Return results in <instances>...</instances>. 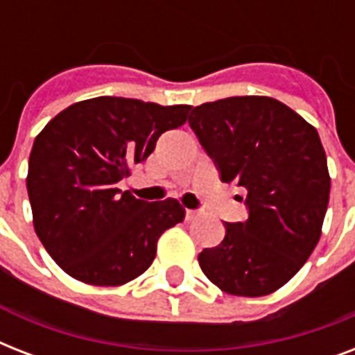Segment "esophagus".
Returning a JSON list of instances; mask_svg holds the SVG:
<instances>
[{
  "label": "esophagus",
  "instance_id": "34e87169",
  "mask_svg": "<svg viewBox=\"0 0 355 355\" xmlns=\"http://www.w3.org/2000/svg\"><path fill=\"white\" fill-rule=\"evenodd\" d=\"M186 217H188V221H193L197 217H200L199 210H186Z\"/></svg>",
  "mask_w": 355,
  "mask_h": 355
}]
</instances>
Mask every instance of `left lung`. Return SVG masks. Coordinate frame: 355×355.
<instances>
[{"label":"left lung","instance_id":"obj_1","mask_svg":"<svg viewBox=\"0 0 355 355\" xmlns=\"http://www.w3.org/2000/svg\"><path fill=\"white\" fill-rule=\"evenodd\" d=\"M189 110L223 182L247 189L248 219L225 223V239L199 254L200 269L228 295H269L319 243L330 200L319 132L272 97H227Z\"/></svg>","mask_w":355,"mask_h":355}]
</instances>
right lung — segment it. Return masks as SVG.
<instances>
[{
  "instance_id": "obj_1",
  "label": "right lung",
  "mask_w": 355,
  "mask_h": 355,
  "mask_svg": "<svg viewBox=\"0 0 355 355\" xmlns=\"http://www.w3.org/2000/svg\"><path fill=\"white\" fill-rule=\"evenodd\" d=\"M188 105L162 107L94 97L55 116L36 136L27 193L42 245L57 265L92 286H121L149 269L158 237L184 221L175 199L119 189L156 139L188 119Z\"/></svg>"
}]
</instances>
